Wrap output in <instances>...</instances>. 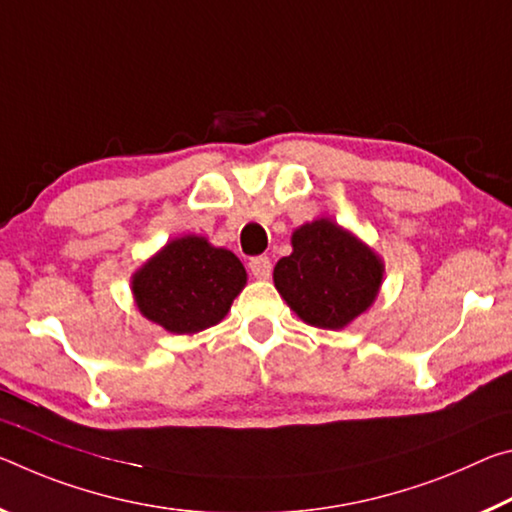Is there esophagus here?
Instances as JSON below:
<instances>
[{
    "label": "esophagus",
    "instance_id": "34e87169",
    "mask_svg": "<svg viewBox=\"0 0 512 512\" xmlns=\"http://www.w3.org/2000/svg\"><path fill=\"white\" fill-rule=\"evenodd\" d=\"M249 270H251V274L256 276V279H270L272 261L267 256H254L249 261Z\"/></svg>",
    "mask_w": 512,
    "mask_h": 512
}]
</instances>
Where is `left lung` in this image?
<instances>
[{"label": "left lung", "mask_w": 512, "mask_h": 512, "mask_svg": "<svg viewBox=\"0 0 512 512\" xmlns=\"http://www.w3.org/2000/svg\"><path fill=\"white\" fill-rule=\"evenodd\" d=\"M383 263L370 247L331 220L292 233V254L274 267V286L301 320L317 329H342L372 304Z\"/></svg>", "instance_id": "left-lung-1"}]
</instances>
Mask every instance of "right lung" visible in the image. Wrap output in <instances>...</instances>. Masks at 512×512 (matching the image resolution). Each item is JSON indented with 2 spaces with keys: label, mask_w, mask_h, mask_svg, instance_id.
Returning a JSON list of instances; mask_svg holds the SVG:
<instances>
[{
  "label": "right lung",
  "mask_w": 512,
  "mask_h": 512,
  "mask_svg": "<svg viewBox=\"0 0 512 512\" xmlns=\"http://www.w3.org/2000/svg\"><path fill=\"white\" fill-rule=\"evenodd\" d=\"M245 283L247 272L236 254L186 236L167 242L140 267L133 295L147 320L183 335L220 322Z\"/></svg>",
  "instance_id": "obj_1"
}]
</instances>
